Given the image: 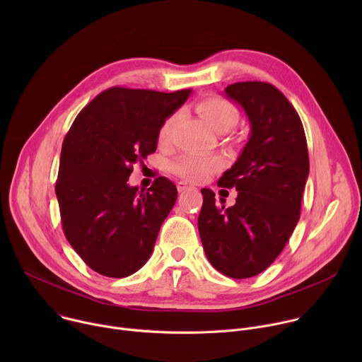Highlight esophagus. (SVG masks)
<instances>
[{
    "mask_svg": "<svg viewBox=\"0 0 362 362\" xmlns=\"http://www.w3.org/2000/svg\"><path fill=\"white\" fill-rule=\"evenodd\" d=\"M190 189H194L193 186H190V185H187L186 182H179L177 183V190L182 193V192H186V190H190Z\"/></svg>",
    "mask_w": 362,
    "mask_h": 362,
    "instance_id": "obj_1",
    "label": "esophagus"
}]
</instances>
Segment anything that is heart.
I'll return each mask as SVG.
<instances>
[{"mask_svg": "<svg viewBox=\"0 0 362 362\" xmlns=\"http://www.w3.org/2000/svg\"><path fill=\"white\" fill-rule=\"evenodd\" d=\"M200 116L208 122L216 132L229 130L236 124L239 119V112L236 106L226 97L211 94L202 98L196 105ZM180 120V113H170L160 124L158 132V140L160 144H169L172 141L175 129ZM223 166V160L218 156L209 154H185L172 165L173 173L185 179L186 182H203L214 172Z\"/></svg>", "mask_w": 362, "mask_h": 362, "instance_id": "b5f03b06", "label": "heart"}]
</instances>
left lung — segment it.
Listing matches in <instances>:
<instances>
[{
    "instance_id": "8db88e82",
    "label": "left lung",
    "mask_w": 362,
    "mask_h": 362,
    "mask_svg": "<svg viewBox=\"0 0 362 362\" xmlns=\"http://www.w3.org/2000/svg\"><path fill=\"white\" fill-rule=\"evenodd\" d=\"M225 93L245 110L250 137L218 180V186L238 190L236 203L225 209L211 189H202L197 228L212 267L245 279L264 272L289 240L299 221L309 158L302 122L275 86L240 81Z\"/></svg>"
}]
</instances>
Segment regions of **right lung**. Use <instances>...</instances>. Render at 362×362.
Instances as JSON below:
<instances>
[{
    "mask_svg": "<svg viewBox=\"0 0 362 362\" xmlns=\"http://www.w3.org/2000/svg\"><path fill=\"white\" fill-rule=\"evenodd\" d=\"M190 91L112 87L88 103L66 134L56 182L62 225L97 274L126 278L150 257L177 189L162 176L147 190L127 180L133 165L156 151L162 122Z\"/></svg>",
    "mask_w": 362,
    "mask_h": 362,
    "instance_id": "obj_1",
    "label": "right lung"
}]
</instances>
